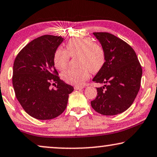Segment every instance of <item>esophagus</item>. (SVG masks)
<instances>
[{
	"mask_svg": "<svg viewBox=\"0 0 157 157\" xmlns=\"http://www.w3.org/2000/svg\"><path fill=\"white\" fill-rule=\"evenodd\" d=\"M84 88V86H79V85H75V90H82Z\"/></svg>",
	"mask_w": 157,
	"mask_h": 157,
	"instance_id": "34e87169",
	"label": "esophagus"
}]
</instances>
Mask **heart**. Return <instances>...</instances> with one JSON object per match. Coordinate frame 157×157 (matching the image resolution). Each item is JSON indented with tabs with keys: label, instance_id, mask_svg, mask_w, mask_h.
<instances>
[{
	"label": "heart",
	"instance_id": "obj_1",
	"mask_svg": "<svg viewBox=\"0 0 157 157\" xmlns=\"http://www.w3.org/2000/svg\"><path fill=\"white\" fill-rule=\"evenodd\" d=\"M70 56H78L77 64L80 67L67 70L62 73V78L65 82L73 85H82L90 76V70L93 72H98L105 62L103 48L89 37L70 39L67 44V51L58 49L54 57L55 67L61 71L65 70Z\"/></svg>",
	"mask_w": 157,
	"mask_h": 157
}]
</instances>
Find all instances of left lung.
Wrapping results in <instances>:
<instances>
[{"mask_svg":"<svg viewBox=\"0 0 157 157\" xmlns=\"http://www.w3.org/2000/svg\"><path fill=\"white\" fill-rule=\"evenodd\" d=\"M93 34L105 51V62L93 81L105 85L97 87L91 106L104 116L120 114L132 105L139 93L141 66L134 50L122 39L106 32Z\"/></svg>","mask_w":157,"mask_h":157,"instance_id":"obj_1","label":"left lung"}]
</instances>
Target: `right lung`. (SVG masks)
Returning <instances> with one entry per match:
<instances>
[{
  "label": "right lung",
  "mask_w": 157,
  "mask_h": 157,
  "mask_svg": "<svg viewBox=\"0 0 157 157\" xmlns=\"http://www.w3.org/2000/svg\"><path fill=\"white\" fill-rule=\"evenodd\" d=\"M64 41L62 36L44 35L23 48L13 63V86L24 110L33 118L50 120L66 109L74 87L57 76L54 57ZM52 82L55 89H51Z\"/></svg>",
  "instance_id": "obj_1"
}]
</instances>
